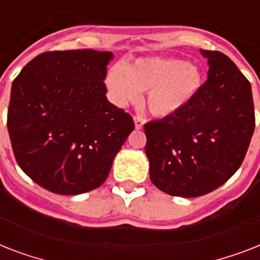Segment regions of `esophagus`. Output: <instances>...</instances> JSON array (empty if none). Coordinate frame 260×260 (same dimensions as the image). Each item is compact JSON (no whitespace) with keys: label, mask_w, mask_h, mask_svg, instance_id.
I'll return each instance as SVG.
<instances>
[{"label":"esophagus","mask_w":260,"mask_h":260,"mask_svg":"<svg viewBox=\"0 0 260 260\" xmlns=\"http://www.w3.org/2000/svg\"><path fill=\"white\" fill-rule=\"evenodd\" d=\"M135 126H136V129H142L143 125H144V122H146V118L140 116V114H136L135 116Z\"/></svg>","instance_id":"esophagus-1"}]
</instances>
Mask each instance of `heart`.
<instances>
[{"label":"heart","mask_w":260,"mask_h":260,"mask_svg":"<svg viewBox=\"0 0 260 260\" xmlns=\"http://www.w3.org/2000/svg\"><path fill=\"white\" fill-rule=\"evenodd\" d=\"M106 83L120 105L138 102L140 91H148L151 113L169 117L193 100L202 85V74L197 66L178 59L142 58L125 67H110Z\"/></svg>","instance_id":"heart-1"}]
</instances>
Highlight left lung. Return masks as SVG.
Listing matches in <instances>:
<instances>
[{
  "label": "left lung",
  "instance_id": "1",
  "mask_svg": "<svg viewBox=\"0 0 260 260\" xmlns=\"http://www.w3.org/2000/svg\"><path fill=\"white\" fill-rule=\"evenodd\" d=\"M201 54L209 71L193 100L144 125L151 182L177 197H200L224 185L244 160L255 128L248 79L222 52Z\"/></svg>",
  "mask_w": 260,
  "mask_h": 260
}]
</instances>
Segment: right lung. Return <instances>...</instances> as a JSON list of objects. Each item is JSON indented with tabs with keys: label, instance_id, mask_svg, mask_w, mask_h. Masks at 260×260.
Here are the masks:
<instances>
[{
	"label": "right lung",
	"instance_id": "obj_1",
	"mask_svg": "<svg viewBox=\"0 0 260 260\" xmlns=\"http://www.w3.org/2000/svg\"><path fill=\"white\" fill-rule=\"evenodd\" d=\"M108 51H48L14 78L8 132L18 166L62 196L101 186L134 118L106 98Z\"/></svg>",
	"mask_w": 260,
	"mask_h": 260
}]
</instances>
